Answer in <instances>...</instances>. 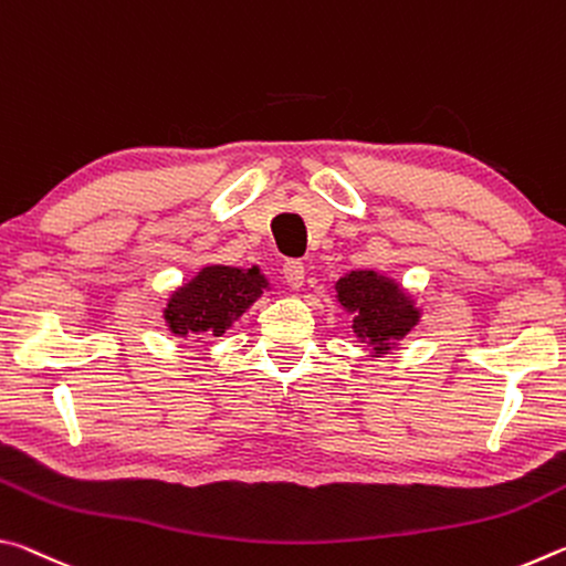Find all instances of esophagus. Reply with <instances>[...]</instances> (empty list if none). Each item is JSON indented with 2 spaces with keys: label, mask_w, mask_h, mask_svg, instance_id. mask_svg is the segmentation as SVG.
Listing matches in <instances>:
<instances>
[{
  "label": "esophagus",
  "mask_w": 566,
  "mask_h": 566,
  "mask_svg": "<svg viewBox=\"0 0 566 566\" xmlns=\"http://www.w3.org/2000/svg\"><path fill=\"white\" fill-rule=\"evenodd\" d=\"M282 274H284V282L290 290H294V292L302 290V284H304V264L302 262H296V260L284 262Z\"/></svg>",
  "instance_id": "34e87169"
}]
</instances>
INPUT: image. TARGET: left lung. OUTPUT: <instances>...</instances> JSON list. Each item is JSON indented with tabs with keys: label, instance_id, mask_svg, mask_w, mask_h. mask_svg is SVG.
<instances>
[{
	"label": "left lung",
	"instance_id": "left-lung-1",
	"mask_svg": "<svg viewBox=\"0 0 566 566\" xmlns=\"http://www.w3.org/2000/svg\"><path fill=\"white\" fill-rule=\"evenodd\" d=\"M334 302L352 317V332L369 347V357L399 349L419 327L424 306L397 280L377 270H354L334 282Z\"/></svg>",
	"mask_w": 566,
	"mask_h": 566
}]
</instances>
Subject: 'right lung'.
<instances>
[{
    "mask_svg": "<svg viewBox=\"0 0 566 566\" xmlns=\"http://www.w3.org/2000/svg\"><path fill=\"white\" fill-rule=\"evenodd\" d=\"M272 284L260 266H227L205 264L191 280L181 282L167 294L165 327L177 339L222 337L234 327L239 317L252 306Z\"/></svg>",
    "mask_w": 566,
    "mask_h": 566,
    "instance_id": "right-lung-1",
    "label": "right lung"
}]
</instances>
